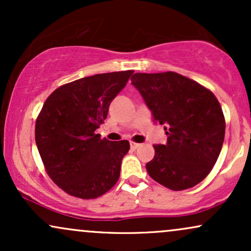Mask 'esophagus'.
<instances>
[{"mask_svg": "<svg viewBox=\"0 0 251 251\" xmlns=\"http://www.w3.org/2000/svg\"><path fill=\"white\" fill-rule=\"evenodd\" d=\"M129 146H131L132 150H135V149L139 148L140 144L139 143H135V142H129Z\"/></svg>", "mask_w": 251, "mask_h": 251, "instance_id": "1", "label": "esophagus"}]
</instances>
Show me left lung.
<instances>
[{
  "mask_svg": "<svg viewBox=\"0 0 251 251\" xmlns=\"http://www.w3.org/2000/svg\"><path fill=\"white\" fill-rule=\"evenodd\" d=\"M131 80L168 135L165 145L153 146V159L146 164L150 177L174 191L194 188L210 174L223 146L226 119L217 98L175 72L135 73Z\"/></svg>",
  "mask_w": 251,
  "mask_h": 251,
  "instance_id": "8db88e82",
  "label": "left lung"
}]
</instances>
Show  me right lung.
<instances>
[{"label": "right lung", "mask_w": 251, "mask_h": 251, "mask_svg": "<svg viewBox=\"0 0 251 251\" xmlns=\"http://www.w3.org/2000/svg\"><path fill=\"white\" fill-rule=\"evenodd\" d=\"M132 73L82 77L56 88L43 103L35 124L36 146L48 176L68 195L93 200L119 179L129 143L101 139L94 131Z\"/></svg>", "instance_id": "right-lung-1"}]
</instances>
